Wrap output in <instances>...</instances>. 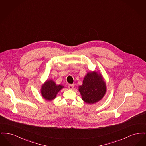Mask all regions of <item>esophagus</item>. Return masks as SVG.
<instances>
[{
    "instance_id": "1",
    "label": "esophagus",
    "mask_w": 146,
    "mask_h": 146,
    "mask_svg": "<svg viewBox=\"0 0 146 146\" xmlns=\"http://www.w3.org/2000/svg\"><path fill=\"white\" fill-rule=\"evenodd\" d=\"M74 88V85L73 84H69L68 85V88L70 89H72Z\"/></svg>"
}]
</instances>
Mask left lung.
Returning a JSON list of instances; mask_svg holds the SVG:
<instances>
[{
  "mask_svg": "<svg viewBox=\"0 0 146 146\" xmlns=\"http://www.w3.org/2000/svg\"><path fill=\"white\" fill-rule=\"evenodd\" d=\"M106 90L104 79L96 72L88 73L79 89L82 99L87 104H94L100 101L104 97Z\"/></svg>",
  "mask_w": 146,
  "mask_h": 146,
  "instance_id": "8db88e82",
  "label": "left lung"
}]
</instances>
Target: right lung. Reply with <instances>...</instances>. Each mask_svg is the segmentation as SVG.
Here are the masks:
<instances>
[{
  "label": "right lung",
  "instance_id": "obj_1",
  "mask_svg": "<svg viewBox=\"0 0 146 146\" xmlns=\"http://www.w3.org/2000/svg\"><path fill=\"white\" fill-rule=\"evenodd\" d=\"M63 88L61 85H57L52 80H48L42 86V96L47 100H51L55 98L57 92Z\"/></svg>",
  "mask_w": 146,
  "mask_h": 146
}]
</instances>
